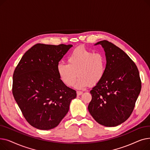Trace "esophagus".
<instances>
[{
  "mask_svg": "<svg viewBox=\"0 0 150 150\" xmlns=\"http://www.w3.org/2000/svg\"><path fill=\"white\" fill-rule=\"evenodd\" d=\"M82 93H83V92H81V91H76L77 96H81Z\"/></svg>",
  "mask_w": 150,
  "mask_h": 150,
  "instance_id": "obj_1",
  "label": "esophagus"
}]
</instances>
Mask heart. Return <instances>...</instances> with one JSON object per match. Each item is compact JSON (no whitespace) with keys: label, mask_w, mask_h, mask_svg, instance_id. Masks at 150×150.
<instances>
[{"label":"heart","mask_w":150,"mask_h":150,"mask_svg":"<svg viewBox=\"0 0 150 150\" xmlns=\"http://www.w3.org/2000/svg\"><path fill=\"white\" fill-rule=\"evenodd\" d=\"M68 64L59 62L57 70L62 82L67 86H72L78 76L75 85L78 89L100 83L106 72V61L104 55L94 53L84 47H78L69 55Z\"/></svg>","instance_id":"1"}]
</instances>
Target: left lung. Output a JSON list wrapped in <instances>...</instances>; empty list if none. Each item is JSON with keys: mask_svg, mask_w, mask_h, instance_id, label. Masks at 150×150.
<instances>
[{"mask_svg": "<svg viewBox=\"0 0 150 150\" xmlns=\"http://www.w3.org/2000/svg\"><path fill=\"white\" fill-rule=\"evenodd\" d=\"M100 44L105 52L106 66L101 81L90 91L88 110L99 124L116 127L132 114L141 91L139 70L128 55L108 41Z\"/></svg>", "mask_w": 150, "mask_h": 150, "instance_id": "8db88e82", "label": "left lung"}]
</instances>
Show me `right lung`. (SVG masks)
<instances>
[{"label": "right lung", "instance_id": "1", "mask_svg": "<svg viewBox=\"0 0 150 150\" xmlns=\"http://www.w3.org/2000/svg\"><path fill=\"white\" fill-rule=\"evenodd\" d=\"M72 45L37 44L15 68L12 92L28 123L42 130L55 128L69 111L76 91L62 82L57 65Z\"/></svg>", "mask_w": 150, "mask_h": 150}]
</instances>
